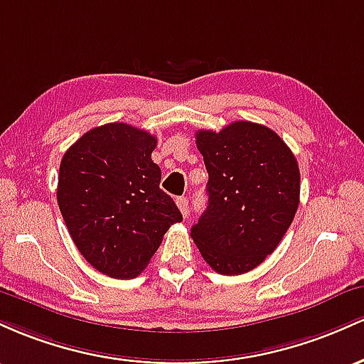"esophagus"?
<instances>
[{"label": "esophagus", "instance_id": "1", "mask_svg": "<svg viewBox=\"0 0 364 364\" xmlns=\"http://www.w3.org/2000/svg\"><path fill=\"white\" fill-rule=\"evenodd\" d=\"M175 201H177V206L178 210H181L183 218H187V215H189V201H187V198L182 196V198H177Z\"/></svg>", "mask_w": 364, "mask_h": 364}]
</instances>
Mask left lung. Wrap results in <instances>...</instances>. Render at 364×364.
<instances>
[{
  "instance_id": "8db88e82",
  "label": "left lung",
  "mask_w": 364,
  "mask_h": 364,
  "mask_svg": "<svg viewBox=\"0 0 364 364\" xmlns=\"http://www.w3.org/2000/svg\"><path fill=\"white\" fill-rule=\"evenodd\" d=\"M196 144L208 170V206L191 237L215 272H251L275 251L299 206L296 156L272 129L244 120L198 130Z\"/></svg>"
}]
</instances>
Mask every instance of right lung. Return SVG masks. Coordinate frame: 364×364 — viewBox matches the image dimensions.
Wrapping results in <instances>:
<instances>
[{
    "label": "right lung",
    "mask_w": 364,
    "mask_h": 364,
    "mask_svg": "<svg viewBox=\"0 0 364 364\" xmlns=\"http://www.w3.org/2000/svg\"><path fill=\"white\" fill-rule=\"evenodd\" d=\"M156 137L127 124L85 132L63 154L58 206L80 255L112 279H134L148 267L170 225L182 222L160 189L151 160Z\"/></svg>",
    "instance_id": "1"
}]
</instances>
